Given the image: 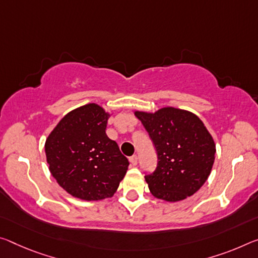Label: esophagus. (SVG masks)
<instances>
[{
  "label": "esophagus",
  "instance_id": "esophagus-1",
  "mask_svg": "<svg viewBox=\"0 0 258 258\" xmlns=\"http://www.w3.org/2000/svg\"><path fill=\"white\" fill-rule=\"evenodd\" d=\"M130 162L131 164H132L133 166H136L138 164V156L137 155H133V156L130 157Z\"/></svg>",
  "mask_w": 258,
  "mask_h": 258
}]
</instances>
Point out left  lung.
Returning a JSON list of instances; mask_svg holds the SVG:
<instances>
[{"instance_id":"left-lung-1","label":"left lung","mask_w":258,"mask_h":258,"mask_svg":"<svg viewBox=\"0 0 258 258\" xmlns=\"http://www.w3.org/2000/svg\"><path fill=\"white\" fill-rule=\"evenodd\" d=\"M153 141L157 165L145 175L155 198L180 201L196 193L209 177L216 146L202 120L189 111L163 108L155 113L137 111Z\"/></svg>"}]
</instances>
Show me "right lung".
Segmentation results:
<instances>
[{"mask_svg":"<svg viewBox=\"0 0 258 258\" xmlns=\"http://www.w3.org/2000/svg\"><path fill=\"white\" fill-rule=\"evenodd\" d=\"M109 114L95 103L72 110L46 141L49 170L69 194L86 201L111 198L128 159L105 134Z\"/></svg>","mask_w":258,"mask_h":258,"instance_id":"1","label":"right lung"}]
</instances>
